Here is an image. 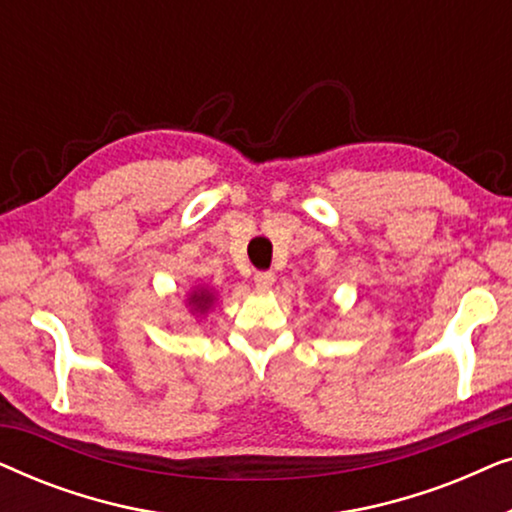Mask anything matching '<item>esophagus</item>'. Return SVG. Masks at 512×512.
I'll return each mask as SVG.
<instances>
[{
	"label": "esophagus",
	"instance_id": "obj_1",
	"mask_svg": "<svg viewBox=\"0 0 512 512\" xmlns=\"http://www.w3.org/2000/svg\"><path fill=\"white\" fill-rule=\"evenodd\" d=\"M254 284L258 289H272V284H275V275H272V272H256Z\"/></svg>",
	"mask_w": 512,
	"mask_h": 512
}]
</instances>
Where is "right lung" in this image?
<instances>
[{
  "label": "right lung",
  "instance_id": "add662e5",
  "mask_svg": "<svg viewBox=\"0 0 512 512\" xmlns=\"http://www.w3.org/2000/svg\"><path fill=\"white\" fill-rule=\"evenodd\" d=\"M214 303H216V291L209 289L205 284L193 286L186 296V307L191 310V314H195V317H205V314H209V310L214 307Z\"/></svg>",
  "mask_w": 512,
  "mask_h": 512
}]
</instances>
